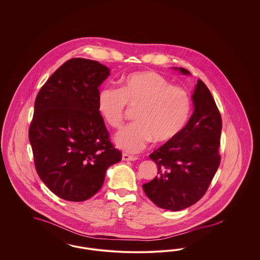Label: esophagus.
Listing matches in <instances>:
<instances>
[{"label": "esophagus", "instance_id": "34e87169", "mask_svg": "<svg viewBox=\"0 0 260 260\" xmlns=\"http://www.w3.org/2000/svg\"><path fill=\"white\" fill-rule=\"evenodd\" d=\"M122 158H123L124 161H136V160H137L136 156H135V155H129L127 153H123Z\"/></svg>", "mask_w": 260, "mask_h": 260}]
</instances>
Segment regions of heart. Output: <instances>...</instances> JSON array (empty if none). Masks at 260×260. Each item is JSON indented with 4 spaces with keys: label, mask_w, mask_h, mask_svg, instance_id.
Wrapping results in <instances>:
<instances>
[{
    "label": "heart",
    "mask_w": 260,
    "mask_h": 260,
    "mask_svg": "<svg viewBox=\"0 0 260 260\" xmlns=\"http://www.w3.org/2000/svg\"><path fill=\"white\" fill-rule=\"evenodd\" d=\"M127 107L138 108L137 122L122 128L115 143L124 151L137 152L153 139L167 143L180 135L191 113V98L157 72H136L124 77L120 88L102 87L98 96L101 117L114 128L124 123Z\"/></svg>",
    "instance_id": "obj_1"
}]
</instances>
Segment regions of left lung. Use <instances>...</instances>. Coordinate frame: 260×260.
I'll return each mask as SVG.
<instances>
[{
  "instance_id": "8db88e82",
  "label": "left lung",
  "mask_w": 260,
  "mask_h": 260,
  "mask_svg": "<svg viewBox=\"0 0 260 260\" xmlns=\"http://www.w3.org/2000/svg\"><path fill=\"white\" fill-rule=\"evenodd\" d=\"M179 71L190 74L184 68ZM192 98L194 113L180 135L149 155L157 164L158 175L142 187L146 196L165 210L177 211L196 204L220 164V112L202 80Z\"/></svg>"
}]
</instances>
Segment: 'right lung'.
<instances>
[{"label": "right lung", "instance_id": "obj_1", "mask_svg": "<svg viewBox=\"0 0 260 260\" xmlns=\"http://www.w3.org/2000/svg\"><path fill=\"white\" fill-rule=\"evenodd\" d=\"M110 70L72 58L41 87L29 127L41 180L59 198L82 202L102 187L107 169L122 160L98 109L99 87Z\"/></svg>", "mask_w": 260, "mask_h": 260}]
</instances>
